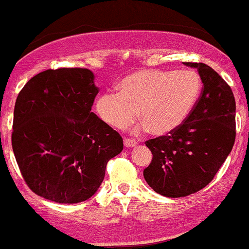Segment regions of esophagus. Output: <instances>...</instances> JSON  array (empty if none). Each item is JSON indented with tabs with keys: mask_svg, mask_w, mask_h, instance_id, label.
<instances>
[{
	"mask_svg": "<svg viewBox=\"0 0 249 249\" xmlns=\"http://www.w3.org/2000/svg\"><path fill=\"white\" fill-rule=\"evenodd\" d=\"M124 142V146L125 147H132V146H135V145L138 144L137 140L132 139V138H125Z\"/></svg>",
	"mask_w": 249,
	"mask_h": 249,
	"instance_id": "1",
	"label": "esophagus"
}]
</instances>
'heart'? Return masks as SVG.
Instances as JSON below:
<instances>
[{"instance_id": "obj_1", "label": "heart", "mask_w": 249, "mask_h": 249, "mask_svg": "<svg viewBox=\"0 0 249 249\" xmlns=\"http://www.w3.org/2000/svg\"><path fill=\"white\" fill-rule=\"evenodd\" d=\"M119 92L107 90L95 100V110L107 124L128 127L137 117L152 134L164 135L179 127L198 102L202 80L197 71L138 70L124 76Z\"/></svg>"}]
</instances>
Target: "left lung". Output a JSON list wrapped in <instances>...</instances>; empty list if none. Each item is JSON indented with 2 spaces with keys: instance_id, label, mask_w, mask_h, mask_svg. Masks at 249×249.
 Here are the masks:
<instances>
[{
  "instance_id": "8db88e82",
  "label": "left lung",
  "mask_w": 249,
  "mask_h": 249,
  "mask_svg": "<svg viewBox=\"0 0 249 249\" xmlns=\"http://www.w3.org/2000/svg\"><path fill=\"white\" fill-rule=\"evenodd\" d=\"M184 64L197 69L202 80L197 104L173 132L145 142L152 152L145 180L157 194L173 198L207 186L236 137V103L230 86L206 64Z\"/></svg>"
}]
</instances>
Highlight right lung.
Wrapping results in <instances>:
<instances>
[{
	"label": "right lung",
	"instance_id": "add662e5",
	"mask_svg": "<svg viewBox=\"0 0 249 249\" xmlns=\"http://www.w3.org/2000/svg\"><path fill=\"white\" fill-rule=\"evenodd\" d=\"M94 75L83 68L42 71L19 92L12 147L26 185L56 203H78L99 189L124 139L92 112Z\"/></svg>",
	"mask_w": 249,
	"mask_h": 249
}]
</instances>
